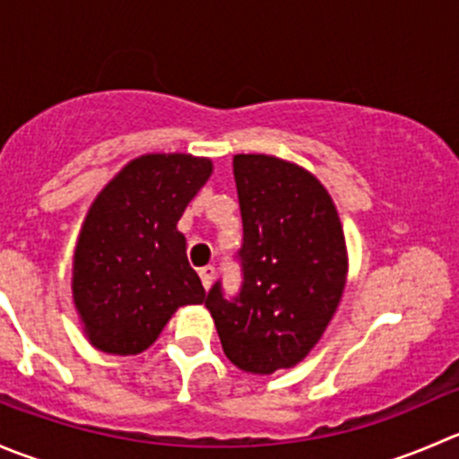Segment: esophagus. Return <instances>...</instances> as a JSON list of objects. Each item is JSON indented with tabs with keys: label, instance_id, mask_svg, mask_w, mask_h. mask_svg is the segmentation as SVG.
Returning <instances> with one entry per match:
<instances>
[{
	"label": "esophagus",
	"instance_id": "obj_1",
	"mask_svg": "<svg viewBox=\"0 0 459 459\" xmlns=\"http://www.w3.org/2000/svg\"><path fill=\"white\" fill-rule=\"evenodd\" d=\"M200 277H202V284H204V289H211V284H212V277H215V268L211 266V264H208V266H202L200 268Z\"/></svg>",
	"mask_w": 459,
	"mask_h": 459
}]
</instances>
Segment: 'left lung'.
Wrapping results in <instances>:
<instances>
[{"instance_id":"1","label":"left lung","mask_w":459,"mask_h":459,"mask_svg":"<svg viewBox=\"0 0 459 459\" xmlns=\"http://www.w3.org/2000/svg\"><path fill=\"white\" fill-rule=\"evenodd\" d=\"M244 221L242 293L220 284L206 308L224 355L242 371L271 375L302 362L326 331L349 275L344 229L311 170L275 155L233 157Z\"/></svg>"}]
</instances>
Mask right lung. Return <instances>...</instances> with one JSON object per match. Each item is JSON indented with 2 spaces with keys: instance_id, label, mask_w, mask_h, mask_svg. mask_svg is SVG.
<instances>
[{
  "instance_id": "add662e5",
  "label": "right lung",
  "mask_w": 459,
  "mask_h": 459,
  "mask_svg": "<svg viewBox=\"0 0 459 459\" xmlns=\"http://www.w3.org/2000/svg\"><path fill=\"white\" fill-rule=\"evenodd\" d=\"M212 173L208 157L146 152L92 200L73 253V304L97 351L140 355L179 307L206 299L178 221Z\"/></svg>"
}]
</instances>
